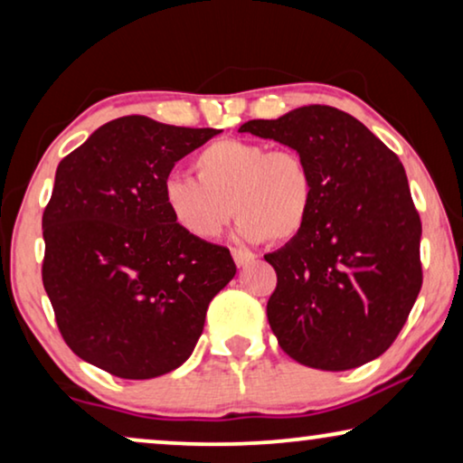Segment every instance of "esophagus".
<instances>
[{
  "mask_svg": "<svg viewBox=\"0 0 463 463\" xmlns=\"http://www.w3.org/2000/svg\"><path fill=\"white\" fill-rule=\"evenodd\" d=\"M232 257H233V261H236L238 268H244V265H249L257 259L250 250H242V249H232Z\"/></svg>",
  "mask_w": 463,
  "mask_h": 463,
  "instance_id": "esophagus-1",
  "label": "esophagus"
}]
</instances>
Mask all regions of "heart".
Segmentation results:
<instances>
[{"instance_id":"b5f03b06","label":"heart","mask_w":463,"mask_h":463,"mask_svg":"<svg viewBox=\"0 0 463 463\" xmlns=\"http://www.w3.org/2000/svg\"><path fill=\"white\" fill-rule=\"evenodd\" d=\"M195 179L170 175L164 204L183 232L214 240L240 214L238 236L246 242L295 238L314 208V175L295 149H268L246 138H219L194 156Z\"/></svg>"}]
</instances>
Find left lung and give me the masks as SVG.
Wrapping results in <instances>:
<instances>
[{
	"instance_id": "1",
	"label": "left lung",
	"mask_w": 463,
	"mask_h": 463,
	"mask_svg": "<svg viewBox=\"0 0 463 463\" xmlns=\"http://www.w3.org/2000/svg\"><path fill=\"white\" fill-rule=\"evenodd\" d=\"M240 132L288 145L314 175V208L303 230L265 255L278 274L268 320L297 363L347 371L394 344L421 288V221L407 175L363 122L328 105Z\"/></svg>"
}]
</instances>
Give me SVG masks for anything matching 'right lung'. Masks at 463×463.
Listing matches in <instances>:
<instances>
[{
    "instance_id": "add662e5",
    "label": "right lung",
    "mask_w": 463,
    "mask_h": 463,
    "mask_svg": "<svg viewBox=\"0 0 463 463\" xmlns=\"http://www.w3.org/2000/svg\"><path fill=\"white\" fill-rule=\"evenodd\" d=\"M219 132L126 116L61 160L42 217V280L62 339L86 363L151 379L192 356L236 263L175 223L162 185Z\"/></svg>"
}]
</instances>
